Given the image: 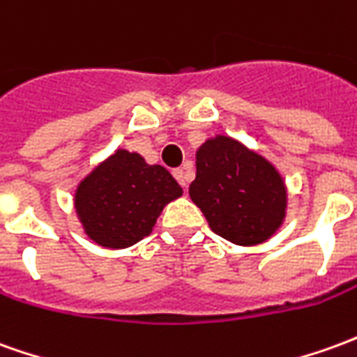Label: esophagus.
Wrapping results in <instances>:
<instances>
[{
  "label": "esophagus",
  "instance_id": "esophagus-1",
  "mask_svg": "<svg viewBox=\"0 0 357 357\" xmlns=\"http://www.w3.org/2000/svg\"><path fill=\"white\" fill-rule=\"evenodd\" d=\"M174 178L178 179V183L183 189L187 187V183H189V174H187L185 170H181V168H178V170H174Z\"/></svg>",
  "mask_w": 357,
  "mask_h": 357
}]
</instances>
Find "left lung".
<instances>
[{"label":"left lung","instance_id":"8db88e82","mask_svg":"<svg viewBox=\"0 0 357 357\" xmlns=\"http://www.w3.org/2000/svg\"><path fill=\"white\" fill-rule=\"evenodd\" d=\"M189 197L214 234L245 248L273 238L288 204L284 179L273 164L226 135L199 146Z\"/></svg>","mask_w":357,"mask_h":357}]
</instances>
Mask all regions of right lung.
Masks as SVG:
<instances>
[{
    "instance_id": "1",
    "label": "right lung",
    "mask_w": 357,
    "mask_h": 357,
    "mask_svg": "<svg viewBox=\"0 0 357 357\" xmlns=\"http://www.w3.org/2000/svg\"><path fill=\"white\" fill-rule=\"evenodd\" d=\"M181 193L164 166L118 149L77 185L75 211L92 241L126 249L146 238L162 208Z\"/></svg>"
}]
</instances>
